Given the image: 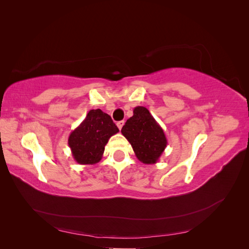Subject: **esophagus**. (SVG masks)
<instances>
[{
    "instance_id": "1",
    "label": "esophagus",
    "mask_w": 249,
    "mask_h": 249,
    "mask_svg": "<svg viewBox=\"0 0 249 249\" xmlns=\"http://www.w3.org/2000/svg\"><path fill=\"white\" fill-rule=\"evenodd\" d=\"M124 120H120V122H118V123H117L118 129H119V130H122V127L124 126Z\"/></svg>"
}]
</instances>
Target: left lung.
Instances as JSON below:
<instances>
[{"label": "left lung", "mask_w": 249, "mask_h": 249, "mask_svg": "<svg viewBox=\"0 0 249 249\" xmlns=\"http://www.w3.org/2000/svg\"><path fill=\"white\" fill-rule=\"evenodd\" d=\"M122 134L131 143L137 159L144 164H156L167 146V138L161 125L142 106L134 108Z\"/></svg>", "instance_id": "1"}]
</instances>
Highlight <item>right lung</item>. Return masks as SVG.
<instances>
[{"instance_id":"right-lung-1","label":"right lung","mask_w":249,"mask_h":249,"mask_svg":"<svg viewBox=\"0 0 249 249\" xmlns=\"http://www.w3.org/2000/svg\"><path fill=\"white\" fill-rule=\"evenodd\" d=\"M118 132V127L107 113L101 109L90 110L69 137L74 161L82 165L99 163L109 139Z\"/></svg>"}]
</instances>
